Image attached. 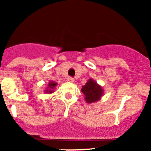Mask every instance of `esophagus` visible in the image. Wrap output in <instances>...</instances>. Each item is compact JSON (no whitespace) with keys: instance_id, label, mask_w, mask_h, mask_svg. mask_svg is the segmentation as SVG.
<instances>
[{"instance_id":"obj_1","label":"esophagus","mask_w":151,"mask_h":151,"mask_svg":"<svg viewBox=\"0 0 151 151\" xmlns=\"http://www.w3.org/2000/svg\"><path fill=\"white\" fill-rule=\"evenodd\" d=\"M68 81L70 82V83H74V79L72 78V77H68Z\"/></svg>"}]
</instances>
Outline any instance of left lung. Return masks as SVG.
I'll return each mask as SVG.
<instances>
[{"label":"left lung","mask_w":151,"mask_h":151,"mask_svg":"<svg viewBox=\"0 0 151 151\" xmlns=\"http://www.w3.org/2000/svg\"><path fill=\"white\" fill-rule=\"evenodd\" d=\"M81 91L85 96V100L88 104L96 102L101 100L104 95V89L93 79H89L85 85L82 87Z\"/></svg>","instance_id":"8db88e82"}]
</instances>
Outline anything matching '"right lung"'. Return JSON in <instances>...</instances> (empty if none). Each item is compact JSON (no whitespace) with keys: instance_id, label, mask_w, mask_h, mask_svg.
Returning a JSON list of instances; mask_svg holds the SVG:
<instances>
[{"instance_id":"right-lung-1","label":"right lung","mask_w":151,"mask_h":151,"mask_svg":"<svg viewBox=\"0 0 151 151\" xmlns=\"http://www.w3.org/2000/svg\"><path fill=\"white\" fill-rule=\"evenodd\" d=\"M57 85L58 83H55V82L50 81L48 84H47V88L44 91V93H52Z\"/></svg>"}]
</instances>
